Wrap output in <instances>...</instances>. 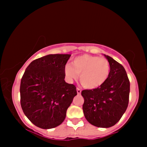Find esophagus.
I'll return each mask as SVG.
<instances>
[{
	"mask_svg": "<svg viewBox=\"0 0 147 147\" xmlns=\"http://www.w3.org/2000/svg\"><path fill=\"white\" fill-rule=\"evenodd\" d=\"M77 93H78V94H81V90L79 88V87H77Z\"/></svg>",
	"mask_w": 147,
	"mask_h": 147,
	"instance_id": "esophagus-1",
	"label": "esophagus"
}]
</instances>
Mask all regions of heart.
Segmentation results:
<instances>
[{"mask_svg":"<svg viewBox=\"0 0 147 147\" xmlns=\"http://www.w3.org/2000/svg\"><path fill=\"white\" fill-rule=\"evenodd\" d=\"M109 73L110 65L105 57L87 54L75 57L72 66L65 67V74L69 80L76 79L80 75V83L87 89L100 87L107 80Z\"/></svg>","mask_w":147,"mask_h":147,"instance_id":"heart-1","label":"heart"}]
</instances>
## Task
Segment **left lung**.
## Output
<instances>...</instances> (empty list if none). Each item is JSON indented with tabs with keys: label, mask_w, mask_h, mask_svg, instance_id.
<instances>
[{
	"label": "left lung",
	"mask_w": 147,
	"mask_h": 147,
	"mask_svg": "<svg viewBox=\"0 0 147 147\" xmlns=\"http://www.w3.org/2000/svg\"><path fill=\"white\" fill-rule=\"evenodd\" d=\"M110 65V73L102 85L84 90L83 112L86 119L97 127L108 128L116 124L129 103L130 82L125 69L111 57L105 55Z\"/></svg>",
	"instance_id": "8db88e82"
}]
</instances>
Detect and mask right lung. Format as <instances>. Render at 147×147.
Returning <instances> with one entry per match:
<instances>
[{
    "instance_id": "add662e5",
    "label": "right lung",
    "mask_w": 147,
    "mask_h": 147,
    "mask_svg": "<svg viewBox=\"0 0 147 147\" xmlns=\"http://www.w3.org/2000/svg\"><path fill=\"white\" fill-rule=\"evenodd\" d=\"M71 55H48L33 60L20 82V105L25 115L40 128L52 129L63 122L77 95L75 85L65 81V67Z\"/></svg>"
}]
</instances>
